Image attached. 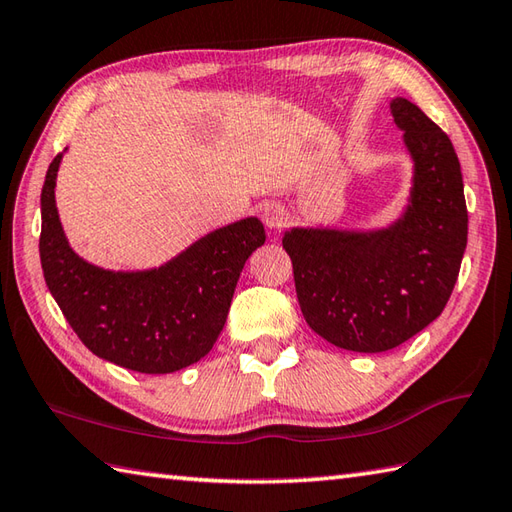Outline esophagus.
Returning <instances> with one entry per match:
<instances>
[{
  "instance_id": "esophagus-1",
  "label": "esophagus",
  "mask_w": 512,
  "mask_h": 512,
  "mask_svg": "<svg viewBox=\"0 0 512 512\" xmlns=\"http://www.w3.org/2000/svg\"><path fill=\"white\" fill-rule=\"evenodd\" d=\"M262 217L268 230H282V226L288 222V210L282 204L270 202L264 206Z\"/></svg>"
}]
</instances>
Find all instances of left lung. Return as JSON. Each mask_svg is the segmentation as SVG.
<instances>
[{
    "label": "left lung",
    "instance_id": "8db88e82",
    "mask_svg": "<svg viewBox=\"0 0 512 512\" xmlns=\"http://www.w3.org/2000/svg\"><path fill=\"white\" fill-rule=\"evenodd\" d=\"M390 113L415 162L402 219L373 233L293 228L282 239L308 326L353 353L397 348L442 315L468 239L453 142L404 97Z\"/></svg>",
    "mask_w": 512,
    "mask_h": 512
}]
</instances>
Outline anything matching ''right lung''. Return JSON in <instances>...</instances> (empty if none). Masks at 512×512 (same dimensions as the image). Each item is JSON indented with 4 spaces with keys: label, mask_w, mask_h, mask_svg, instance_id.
<instances>
[{
    "label": "right lung",
    "mask_w": 512,
    "mask_h": 512,
    "mask_svg": "<svg viewBox=\"0 0 512 512\" xmlns=\"http://www.w3.org/2000/svg\"><path fill=\"white\" fill-rule=\"evenodd\" d=\"M59 153L42 188L44 279L66 322L97 357L146 375H166L208 355L226 324L239 273L266 242L257 217L199 239L168 264L115 273L68 246L55 206Z\"/></svg>",
    "instance_id": "right-lung-1"
}]
</instances>
